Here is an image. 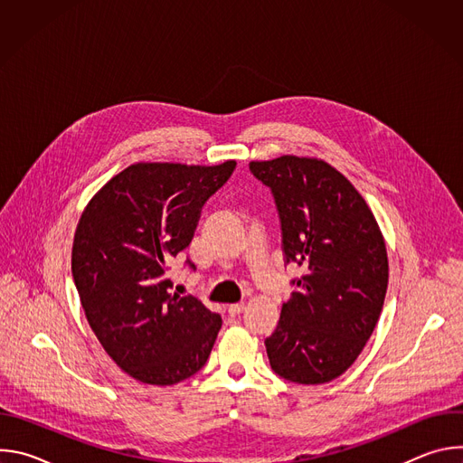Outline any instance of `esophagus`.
<instances>
[{"label": "esophagus", "mask_w": 463, "mask_h": 463, "mask_svg": "<svg viewBox=\"0 0 463 463\" xmlns=\"http://www.w3.org/2000/svg\"><path fill=\"white\" fill-rule=\"evenodd\" d=\"M245 309V302H238V304H231L229 307H227V311L232 315V317H236V315H240L241 311Z\"/></svg>", "instance_id": "1"}]
</instances>
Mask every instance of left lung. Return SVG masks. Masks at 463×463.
Masks as SVG:
<instances>
[{"mask_svg": "<svg viewBox=\"0 0 463 463\" xmlns=\"http://www.w3.org/2000/svg\"><path fill=\"white\" fill-rule=\"evenodd\" d=\"M275 195L286 261L304 268L266 341L271 368L298 384L345 373L379 320L388 288L383 232L357 188L317 157L250 161Z\"/></svg>", "mask_w": 463, "mask_h": 463, "instance_id": "1", "label": "left lung"}]
</instances>
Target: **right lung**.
Instances as JSON below:
<instances>
[{
	"label": "right lung",
	"mask_w": 463,
	"mask_h": 463,
	"mask_svg": "<svg viewBox=\"0 0 463 463\" xmlns=\"http://www.w3.org/2000/svg\"><path fill=\"white\" fill-rule=\"evenodd\" d=\"M234 166L129 165L79 220L71 271L86 318L115 364L145 384L184 381L211 355L222 317L170 291L168 261L188 247L203 203Z\"/></svg>",
	"instance_id": "add662e5"
}]
</instances>
